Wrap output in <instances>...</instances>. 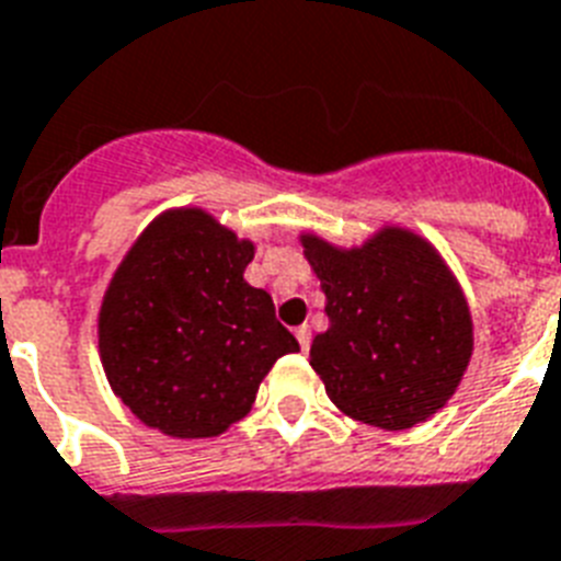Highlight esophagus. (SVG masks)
Wrapping results in <instances>:
<instances>
[{
	"label": "esophagus",
	"mask_w": 561,
	"mask_h": 561,
	"mask_svg": "<svg viewBox=\"0 0 561 561\" xmlns=\"http://www.w3.org/2000/svg\"><path fill=\"white\" fill-rule=\"evenodd\" d=\"M296 340H299V348H302V352H308V348H311V328L308 325L296 328Z\"/></svg>",
	"instance_id": "34e87169"
}]
</instances>
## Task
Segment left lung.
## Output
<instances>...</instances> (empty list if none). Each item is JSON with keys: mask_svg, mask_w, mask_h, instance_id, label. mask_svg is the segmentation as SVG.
Segmentation results:
<instances>
[{"mask_svg": "<svg viewBox=\"0 0 561 561\" xmlns=\"http://www.w3.org/2000/svg\"><path fill=\"white\" fill-rule=\"evenodd\" d=\"M299 241L325 290L311 366L331 403L389 432L444 409L470 366L472 317L438 250L403 227L348 250L313 233Z\"/></svg>", "mask_w": 561, "mask_h": 561, "instance_id": "8db88e82", "label": "left lung"}]
</instances>
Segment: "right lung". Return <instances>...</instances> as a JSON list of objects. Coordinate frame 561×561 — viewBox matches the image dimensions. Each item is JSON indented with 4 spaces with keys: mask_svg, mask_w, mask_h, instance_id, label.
Listing matches in <instances>:
<instances>
[{
    "mask_svg": "<svg viewBox=\"0 0 561 561\" xmlns=\"http://www.w3.org/2000/svg\"><path fill=\"white\" fill-rule=\"evenodd\" d=\"M253 241L198 207L138 236L98 317L108 386L170 438H216L250 412L282 354L299 352L267 290L244 282Z\"/></svg>",
    "mask_w": 561,
    "mask_h": 561,
    "instance_id": "add662e5",
    "label": "right lung"
}]
</instances>
